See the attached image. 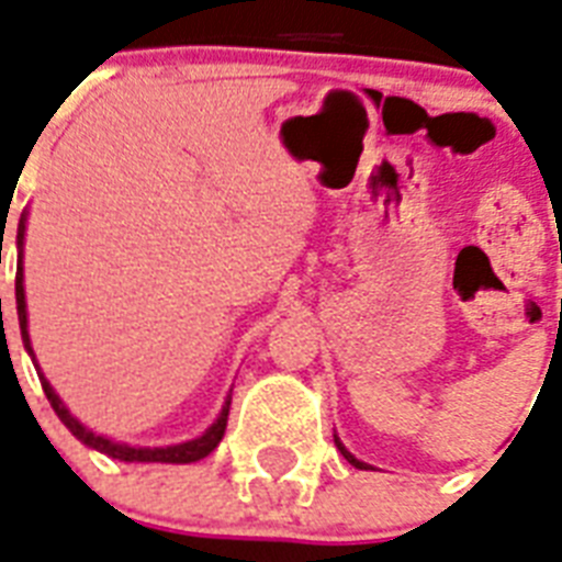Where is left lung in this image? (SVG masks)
<instances>
[{
    "label": "left lung",
    "mask_w": 562,
    "mask_h": 562,
    "mask_svg": "<svg viewBox=\"0 0 562 562\" xmlns=\"http://www.w3.org/2000/svg\"><path fill=\"white\" fill-rule=\"evenodd\" d=\"M335 446H338V449H341V454H344V458H347V461H350L352 467H356V470H370L368 463H364V461H359V458H356V454H350V452H347V449H344V443H341V440H338V437H335Z\"/></svg>",
    "instance_id": "obj_1"
}]
</instances>
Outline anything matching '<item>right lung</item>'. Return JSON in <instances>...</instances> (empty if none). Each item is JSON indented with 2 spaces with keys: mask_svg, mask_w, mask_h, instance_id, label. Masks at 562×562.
Segmentation results:
<instances>
[{
  "mask_svg": "<svg viewBox=\"0 0 562 562\" xmlns=\"http://www.w3.org/2000/svg\"><path fill=\"white\" fill-rule=\"evenodd\" d=\"M22 238H25V212H22L20 227H16V250H20V271H16V315H20V329H22V341H25V350L29 356L31 352V341H29V315H25V289H22ZM40 384H43V391H46V400L52 402V408L60 417L69 431H72L83 446H90V449H99L108 458H116V461H127V463H192L201 461L206 454L221 443V437H224V428H227V414H229V396L224 402V408H221L218 419L212 423L201 437H194V440H187V443L178 446H127V443H116V440H110V437H101L95 431L78 423V419L69 414L60 396L55 393V387L46 382V375L40 373Z\"/></svg>",
  "mask_w": 562,
  "mask_h": 562,
  "instance_id": "right-lung-1",
  "label": "right lung"
}]
</instances>
